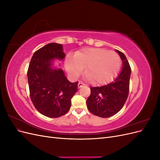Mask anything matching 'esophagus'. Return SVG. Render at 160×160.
I'll return each instance as SVG.
<instances>
[{
    "label": "esophagus",
    "instance_id": "obj_1",
    "mask_svg": "<svg viewBox=\"0 0 160 160\" xmlns=\"http://www.w3.org/2000/svg\"><path fill=\"white\" fill-rule=\"evenodd\" d=\"M85 85L82 81H79V83H78V88H82V87H83V86H85Z\"/></svg>",
    "mask_w": 160,
    "mask_h": 160
}]
</instances>
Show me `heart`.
Returning a JSON list of instances; mask_svg holds the SVG:
<instances>
[{
  "instance_id": "1",
  "label": "heart",
  "mask_w": 160,
  "mask_h": 160,
  "mask_svg": "<svg viewBox=\"0 0 160 160\" xmlns=\"http://www.w3.org/2000/svg\"><path fill=\"white\" fill-rule=\"evenodd\" d=\"M120 67L121 59L117 53L99 48H84L65 61L66 70L71 76L78 77L85 67L87 79L98 85L109 83Z\"/></svg>"
}]
</instances>
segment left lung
I'll list each match as a JSON object with an SVG mask.
<instances>
[{
	"mask_svg": "<svg viewBox=\"0 0 160 160\" xmlns=\"http://www.w3.org/2000/svg\"><path fill=\"white\" fill-rule=\"evenodd\" d=\"M122 60L123 67L113 82L101 87L91 88L86 103L89 111L100 118H109L118 113L126 101L129 89L131 67L126 57L116 50Z\"/></svg>",
	"mask_w": 160,
	"mask_h": 160,
	"instance_id": "left-lung-1",
	"label": "left lung"
}]
</instances>
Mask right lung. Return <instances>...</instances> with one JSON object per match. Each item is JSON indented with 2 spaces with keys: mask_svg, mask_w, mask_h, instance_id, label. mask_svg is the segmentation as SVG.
<instances>
[{
  "mask_svg": "<svg viewBox=\"0 0 160 160\" xmlns=\"http://www.w3.org/2000/svg\"><path fill=\"white\" fill-rule=\"evenodd\" d=\"M65 56L61 44L49 43L35 52L28 66L31 99L38 112L48 118H59L68 112L77 91L78 82L71 83L63 71L52 67L55 59L61 61Z\"/></svg>",
  "mask_w": 160,
  "mask_h": 160,
  "instance_id": "right-lung-1",
  "label": "right lung"
}]
</instances>
